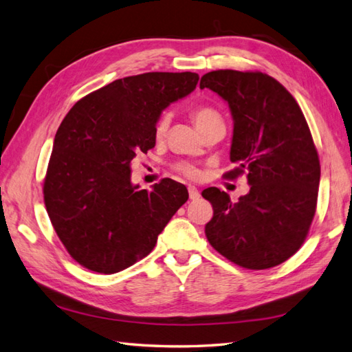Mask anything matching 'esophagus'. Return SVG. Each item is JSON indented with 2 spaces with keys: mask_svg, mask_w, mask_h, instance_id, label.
Here are the masks:
<instances>
[{
  "mask_svg": "<svg viewBox=\"0 0 352 352\" xmlns=\"http://www.w3.org/2000/svg\"><path fill=\"white\" fill-rule=\"evenodd\" d=\"M188 194L191 200H197L200 197V191L196 188V186H188Z\"/></svg>",
  "mask_w": 352,
  "mask_h": 352,
  "instance_id": "esophagus-1",
  "label": "esophagus"
}]
</instances>
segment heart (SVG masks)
<instances>
[{"mask_svg": "<svg viewBox=\"0 0 352 352\" xmlns=\"http://www.w3.org/2000/svg\"><path fill=\"white\" fill-rule=\"evenodd\" d=\"M191 119L196 123V126L200 129H203L208 124L214 123V122H223L220 113H218L215 108L209 107V105H199L196 108H192L191 110ZM168 128V114L164 113L160 116V119L156 120L155 123V135L156 137H162L166 134V131ZM177 173H181L182 176L191 179V181H196L201 176V171L199 167L192 166V164L188 162H182V164H177L175 167Z\"/></svg>", "mask_w": 352, "mask_h": 352, "instance_id": "b5f03b06", "label": "heart"}]
</instances>
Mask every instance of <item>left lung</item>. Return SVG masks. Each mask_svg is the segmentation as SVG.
<instances>
[{
  "label": "left lung",
  "instance_id": "left-lung-1",
  "mask_svg": "<svg viewBox=\"0 0 352 352\" xmlns=\"http://www.w3.org/2000/svg\"><path fill=\"white\" fill-rule=\"evenodd\" d=\"M228 100L233 117L224 179L247 175L250 192L235 203L215 186L203 190L214 215L205 233L218 253L247 270H268L298 252L314 221L321 164L294 96L259 70H212L200 89Z\"/></svg>",
  "mask_w": 352,
  "mask_h": 352
}]
</instances>
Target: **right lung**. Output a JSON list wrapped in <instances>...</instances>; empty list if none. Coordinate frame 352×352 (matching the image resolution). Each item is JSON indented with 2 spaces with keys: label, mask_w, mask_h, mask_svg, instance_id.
<instances>
[{
  "label": "right lung",
  "mask_w": 352,
  "mask_h": 352,
  "mask_svg": "<svg viewBox=\"0 0 352 352\" xmlns=\"http://www.w3.org/2000/svg\"><path fill=\"white\" fill-rule=\"evenodd\" d=\"M192 72H147L116 80L78 100L58 126L43 181L52 228L75 262L114 274L149 254L188 200L161 179L152 191L131 184V161L155 147L164 108L196 89Z\"/></svg>",
  "instance_id": "right-lung-1"
}]
</instances>
